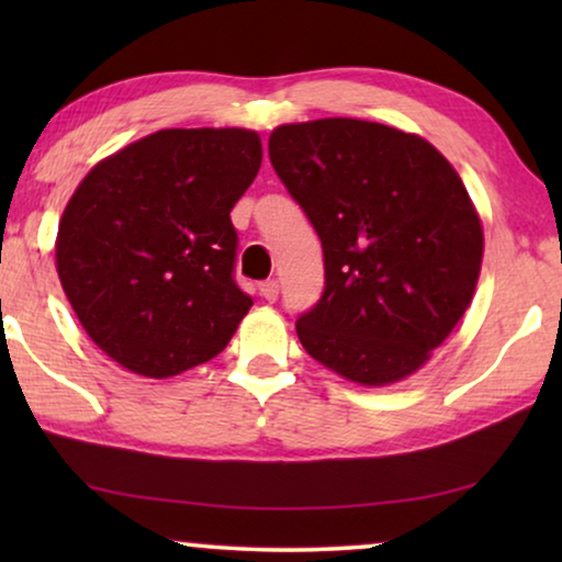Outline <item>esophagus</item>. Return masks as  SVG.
I'll return each mask as SVG.
<instances>
[{
	"mask_svg": "<svg viewBox=\"0 0 562 562\" xmlns=\"http://www.w3.org/2000/svg\"><path fill=\"white\" fill-rule=\"evenodd\" d=\"M258 291H260V296L266 299V302H276V299H279V281L268 279V281L260 283Z\"/></svg>",
	"mask_w": 562,
	"mask_h": 562,
	"instance_id": "34e87169",
	"label": "esophagus"
}]
</instances>
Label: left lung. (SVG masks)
Returning <instances> with one entry per match:
<instances>
[{"mask_svg":"<svg viewBox=\"0 0 562 562\" xmlns=\"http://www.w3.org/2000/svg\"><path fill=\"white\" fill-rule=\"evenodd\" d=\"M268 156L325 252V291L296 319L304 350L363 386L419 371L481 273V220L456 168L425 137L350 117L276 127Z\"/></svg>","mask_w":562,"mask_h":562,"instance_id":"8db88e82","label":"left lung"}]
</instances>
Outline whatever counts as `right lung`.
Here are the masks:
<instances>
[{
  "label": "right lung",
  "mask_w": 562,
  "mask_h": 562,
  "mask_svg": "<svg viewBox=\"0 0 562 562\" xmlns=\"http://www.w3.org/2000/svg\"><path fill=\"white\" fill-rule=\"evenodd\" d=\"M252 130H158L104 158L58 225L60 286L122 368L168 379L220 356L252 299L229 212L258 176Z\"/></svg>",
  "instance_id": "right-lung-1"
}]
</instances>
